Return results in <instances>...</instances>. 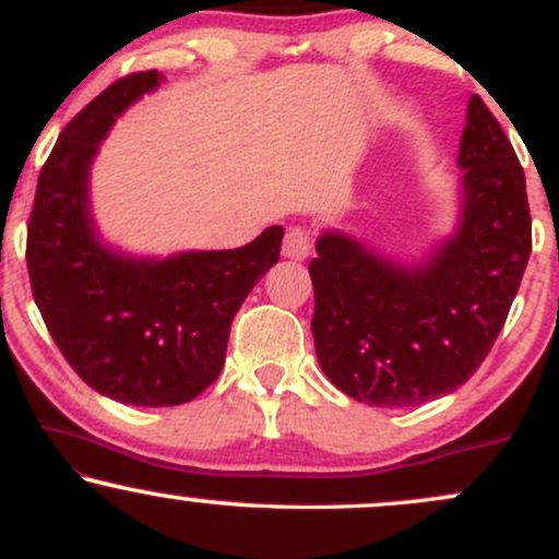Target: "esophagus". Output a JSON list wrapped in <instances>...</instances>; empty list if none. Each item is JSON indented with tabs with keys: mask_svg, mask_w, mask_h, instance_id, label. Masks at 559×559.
<instances>
[{
	"mask_svg": "<svg viewBox=\"0 0 559 559\" xmlns=\"http://www.w3.org/2000/svg\"><path fill=\"white\" fill-rule=\"evenodd\" d=\"M310 254V234L305 228H288L284 239V258L286 260H305Z\"/></svg>",
	"mask_w": 559,
	"mask_h": 559,
	"instance_id": "1",
	"label": "esophagus"
}]
</instances>
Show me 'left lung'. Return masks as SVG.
<instances>
[{"mask_svg": "<svg viewBox=\"0 0 559 559\" xmlns=\"http://www.w3.org/2000/svg\"><path fill=\"white\" fill-rule=\"evenodd\" d=\"M454 234L404 262L344 230L318 236L312 336L323 373L370 407H418L452 394L502 331L531 254L525 176L478 94L460 139Z\"/></svg>", "mask_w": 559, "mask_h": 559, "instance_id": "obj_1", "label": "left lung"}]
</instances>
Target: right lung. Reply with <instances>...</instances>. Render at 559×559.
Returning <instances> with one entry per match:
<instances>
[{
    "instance_id": "right-lung-1",
    "label": "right lung",
    "mask_w": 559,
    "mask_h": 559,
    "mask_svg": "<svg viewBox=\"0 0 559 559\" xmlns=\"http://www.w3.org/2000/svg\"><path fill=\"white\" fill-rule=\"evenodd\" d=\"M163 83L157 70L115 81L66 126L38 176L28 221L31 288L70 368L99 394L173 407L221 376L234 316L278 262L284 228L239 249L133 258L102 241L88 176L115 120Z\"/></svg>"
}]
</instances>
